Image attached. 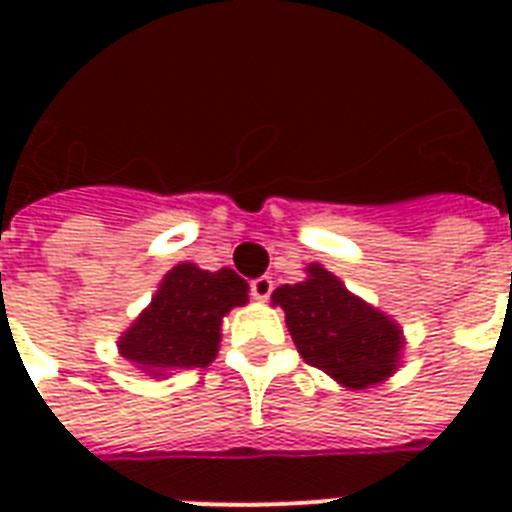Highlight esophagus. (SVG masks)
Here are the masks:
<instances>
[{"instance_id":"obj_1","label":"esophagus","mask_w":512,"mask_h":512,"mask_svg":"<svg viewBox=\"0 0 512 512\" xmlns=\"http://www.w3.org/2000/svg\"><path fill=\"white\" fill-rule=\"evenodd\" d=\"M249 292H252V297H255V300L265 303V300H268V297H271V292H273L271 276H260V279L249 281Z\"/></svg>"}]
</instances>
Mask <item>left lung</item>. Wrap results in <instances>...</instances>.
Wrapping results in <instances>:
<instances>
[{"label": "left lung", "mask_w": 512, "mask_h": 512, "mask_svg": "<svg viewBox=\"0 0 512 512\" xmlns=\"http://www.w3.org/2000/svg\"><path fill=\"white\" fill-rule=\"evenodd\" d=\"M305 273V281L284 284L271 295L273 305L284 308L289 335L305 364L353 390L388 380L404 348L396 321L350 295L324 265L311 263Z\"/></svg>", "instance_id": "1"}]
</instances>
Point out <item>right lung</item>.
<instances>
[{"instance_id":"right-lung-1","label":"right lung","mask_w":512,"mask_h":512,"mask_svg":"<svg viewBox=\"0 0 512 512\" xmlns=\"http://www.w3.org/2000/svg\"><path fill=\"white\" fill-rule=\"evenodd\" d=\"M247 292V281L231 268L209 273L193 263L175 265L151 305L119 337V353L154 377L212 364L223 316L247 303Z\"/></svg>"}]
</instances>
